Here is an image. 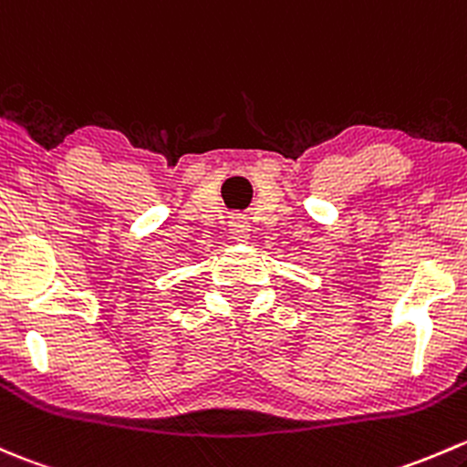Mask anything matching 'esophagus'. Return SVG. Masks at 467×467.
Here are the masks:
<instances>
[{"mask_svg":"<svg viewBox=\"0 0 467 467\" xmlns=\"http://www.w3.org/2000/svg\"><path fill=\"white\" fill-rule=\"evenodd\" d=\"M230 234H233L234 242L246 244L250 239V221L244 217V214H234L230 219Z\"/></svg>","mask_w":467,"mask_h":467,"instance_id":"esophagus-1","label":"esophagus"}]
</instances>
